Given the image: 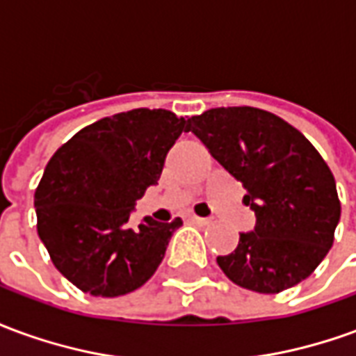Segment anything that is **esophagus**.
Here are the masks:
<instances>
[{
  "label": "esophagus",
  "instance_id": "1",
  "mask_svg": "<svg viewBox=\"0 0 356 356\" xmlns=\"http://www.w3.org/2000/svg\"><path fill=\"white\" fill-rule=\"evenodd\" d=\"M191 219H193V221H194V223H196V225H202V227H206V225L211 223V221H209L208 217H198V216H193V217H191Z\"/></svg>",
  "mask_w": 356,
  "mask_h": 356
}]
</instances>
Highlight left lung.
I'll list each match as a JSON object with an SVG mask.
<instances>
[{
	"mask_svg": "<svg viewBox=\"0 0 356 356\" xmlns=\"http://www.w3.org/2000/svg\"><path fill=\"white\" fill-rule=\"evenodd\" d=\"M188 131L240 181L254 231L217 263L232 282L259 293L288 290L313 273L334 244L341 206L316 148L282 118L252 106L211 108Z\"/></svg>",
	"mask_w": 356,
	"mask_h": 356,
	"instance_id": "left-lung-1",
	"label": "left lung"
}]
</instances>
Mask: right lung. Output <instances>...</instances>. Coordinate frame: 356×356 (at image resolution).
Returning <instances> with one entry per match:
<instances>
[{
    "label": "right lung",
    "mask_w": 356,
    "mask_h": 356,
    "mask_svg": "<svg viewBox=\"0 0 356 356\" xmlns=\"http://www.w3.org/2000/svg\"><path fill=\"white\" fill-rule=\"evenodd\" d=\"M188 125L163 108L120 112L83 127L49 160L34 196L38 234L81 291L116 298L156 273L183 221L147 216L133 227L129 217Z\"/></svg>",
    "instance_id": "right-lung-1"
}]
</instances>
